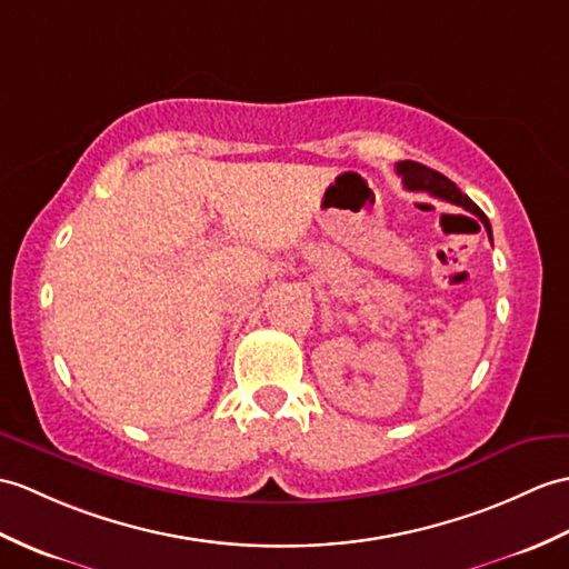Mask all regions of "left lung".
<instances>
[{
  "mask_svg": "<svg viewBox=\"0 0 569 569\" xmlns=\"http://www.w3.org/2000/svg\"><path fill=\"white\" fill-rule=\"evenodd\" d=\"M398 174L402 177V183H405L407 191H425V193H429V196L441 198V201L456 203V206H460V208L470 210V213H475V216H478V218L485 222L487 234H490V240H492L490 220H487V216L482 213V210H480L478 206H475V203L470 201V198H468L463 191H460L451 179H446L443 174H439V171H433V169H429V167H425V164L409 162V160H407V162H398Z\"/></svg>",
  "mask_w": 569,
  "mask_h": 569,
  "instance_id": "left-lung-1",
  "label": "left lung"
}]
</instances>
